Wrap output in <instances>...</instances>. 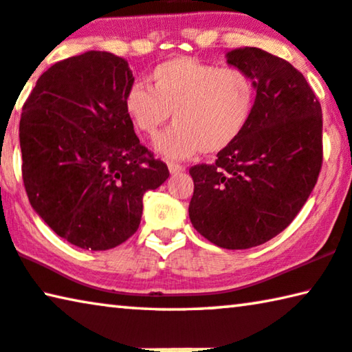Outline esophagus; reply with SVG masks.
<instances>
[{
	"mask_svg": "<svg viewBox=\"0 0 352 352\" xmlns=\"http://www.w3.org/2000/svg\"><path fill=\"white\" fill-rule=\"evenodd\" d=\"M168 170H170L171 175H177V173H182L186 168H184V166L179 165V164H173V162H171V164H168Z\"/></svg>",
	"mask_w": 352,
	"mask_h": 352,
	"instance_id": "34e87169",
	"label": "esophagus"
}]
</instances>
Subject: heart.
<instances>
[{"mask_svg":"<svg viewBox=\"0 0 352 352\" xmlns=\"http://www.w3.org/2000/svg\"><path fill=\"white\" fill-rule=\"evenodd\" d=\"M149 82L131 85L124 107L133 126L148 137L173 113L175 124L155 140V149L166 159H188L198 151L220 153L252 120L256 88L239 67L177 56L151 70Z\"/></svg>","mask_w":352,"mask_h":352,"instance_id":"1","label":"heart"}]
</instances>
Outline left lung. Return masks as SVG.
I'll return each instance as SVG.
<instances>
[{"label": "left lung", "mask_w": 352, "mask_h": 352, "mask_svg": "<svg viewBox=\"0 0 352 352\" xmlns=\"http://www.w3.org/2000/svg\"><path fill=\"white\" fill-rule=\"evenodd\" d=\"M228 64L256 88L252 120L214 164L195 165L188 217L199 234L228 250L261 245L288 226L310 197L322 165L321 104L304 75L256 47Z\"/></svg>", "instance_id": "obj_1"}]
</instances>
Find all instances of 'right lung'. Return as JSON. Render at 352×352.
<instances>
[{"label": "right lung", "instance_id": "obj_1", "mask_svg": "<svg viewBox=\"0 0 352 352\" xmlns=\"http://www.w3.org/2000/svg\"><path fill=\"white\" fill-rule=\"evenodd\" d=\"M126 59L86 52L45 70L20 120L21 176L32 209L70 244L108 250L138 230L143 195L168 179L140 143L124 97Z\"/></svg>", "mask_w": 352, "mask_h": 352}]
</instances>
